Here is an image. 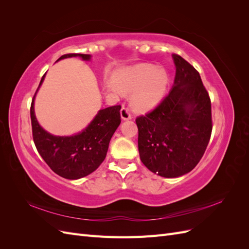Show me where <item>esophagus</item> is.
Here are the masks:
<instances>
[{"instance_id": "34e87169", "label": "esophagus", "mask_w": 249, "mask_h": 249, "mask_svg": "<svg viewBox=\"0 0 249 249\" xmlns=\"http://www.w3.org/2000/svg\"><path fill=\"white\" fill-rule=\"evenodd\" d=\"M120 116H122V118L124 120H129V119L132 118V115H131L129 109L125 108V107H123L122 110H120Z\"/></svg>"}]
</instances>
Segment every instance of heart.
<instances>
[{
    "label": "heart",
    "mask_w": 249,
    "mask_h": 249,
    "mask_svg": "<svg viewBox=\"0 0 249 249\" xmlns=\"http://www.w3.org/2000/svg\"><path fill=\"white\" fill-rule=\"evenodd\" d=\"M168 76L164 70L153 64H138L124 67L115 74V81H108L112 91L132 94V106L139 112L153 110L165 97Z\"/></svg>",
    "instance_id": "obj_1"
}]
</instances>
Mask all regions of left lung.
Wrapping results in <instances>:
<instances>
[{
	"mask_svg": "<svg viewBox=\"0 0 249 249\" xmlns=\"http://www.w3.org/2000/svg\"><path fill=\"white\" fill-rule=\"evenodd\" d=\"M173 86L156 109L136 118L142 163L164 178L190 172L205 154L212 133L209 93L198 71L173 54Z\"/></svg>",
	"mask_w": 249,
	"mask_h": 249,
	"instance_id": "left-lung-1",
	"label": "left lung"
}]
</instances>
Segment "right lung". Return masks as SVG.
Returning a JSON list of instances; mask_svg holds the SVG:
<instances>
[{"mask_svg": "<svg viewBox=\"0 0 249 249\" xmlns=\"http://www.w3.org/2000/svg\"><path fill=\"white\" fill-rule=\"evenodd\" d=\"M80 57L85 61L91 58L86 54H66L59 60ZM41 78L39 86L33 96L31 109V124L35 146L42 159L58 176L69 179H78L93 172L106 158L109 143L120 124V107L112 106L100 110L82 132L72 136H55L41 127L35 116L34 100L44 80Z\"/></svg>", "mask_w": 249, "mask_h": 249, "instance_id": "obj_1", "label": "right lung"}]
</instances>
